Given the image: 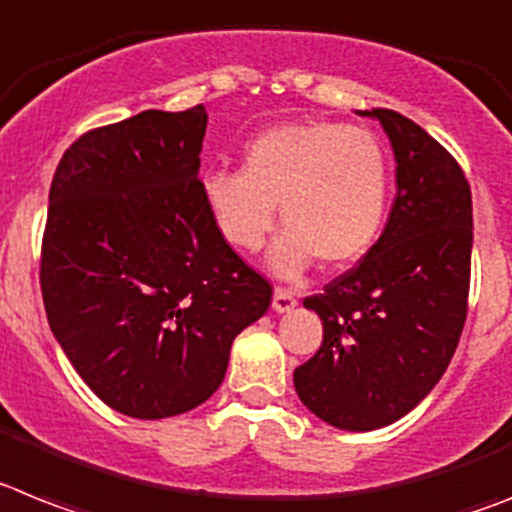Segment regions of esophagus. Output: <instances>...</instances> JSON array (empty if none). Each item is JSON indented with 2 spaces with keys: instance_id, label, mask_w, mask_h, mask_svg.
Listing matches in <instances>:
<instances>
[{
  "instance_id": "obj_1",
  "label": "esophagus",
  "mask_w": 512,
  "mask_h": 512,
  "mask_svg": "<svg viewBox=\"0 0 512 512\" xmlns=\"http://www.w3.org/2000/svg\"><path fill=\"white\" fill-rule=\"evenodd\" d=\"M295 305H298V298H295V292L282 290V287H277V290H274L272 308L277 310V313H290V310L295 308Z\"/></svg>"
}]
</instances>
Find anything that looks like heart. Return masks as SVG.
<instances>
[{
	"label": "heart",
	"instance_id": "b5f03b06",
	"mask_svg": "<svg viewBox=\"0 0 512 512\" xmlns=\"http://www.w3.org/2000/svg\"><path fill=\"white\" fill-rule=\"evenodd\" d=\"M202 196L222 238L256 251L279 217L285 233L269 253L279 277L316 259L344 269L368 256L386 225L391 168L381 139L336 121L274 126L246 147L243 170L217 168Z\"/></svg>",
	"mask_w": 512,
	"mask_h": 512
}]
</instances>
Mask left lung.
Returning a JSON list of instances; mask_svg holds the SVG:
<instances>
[{
	"label": "left lung",
	"mask_w": 512,
	"mask_h": 512,
	"mask_svg": "<svg viewBox=\"0 0 512 512\" xmlns=\"http://www.w3.org/2000/svg\"><path fill=\"white\" fill-rule=\"evenodd\" d=\"M396 199L381 238L347 274L305 300L323 323L316 355L292 375L318 419L349 432L393 425L443 378L469 300L471 189L445 147L388 108Z\"/></svg>",
	"instance_id": "8db88e82"
}]
</instances>
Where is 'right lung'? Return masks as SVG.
<instances>
[{
  "instance_id": "1",
  "label": "right lung",
  "mask_w": 512,
  "mask_h": 512,
  "mask_svg": "<svg viewBox=\"0 0 512 512\" xmlns=\"http://www.w3.org/2000/svg\"><path fill=\"white\" fill-rule=\"evenodd\" d=\"M204 106L87 131L48 194V326L103 404L134 419L191 412L220 388L235 336L272 287L227 246L202 196Z\"/></svg>"
}]
</instances>
